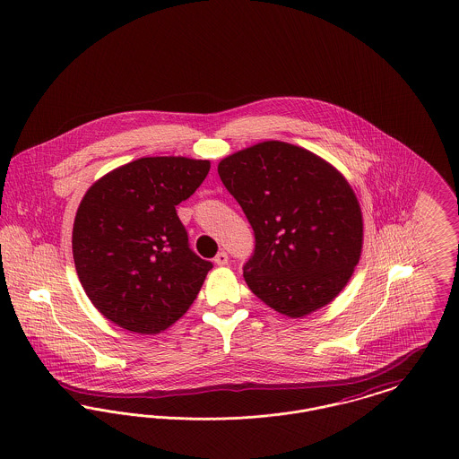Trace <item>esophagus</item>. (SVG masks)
Here are the masks:
<instances>
[{
    "instance_id": "34e87169",
    "label": "esophagus",
    "mask_w": 459,
    "mask_h": 459,
    "mask_svg": "<svg viewBox=\"0 0 459 459\" xmlns=\"http://www.w3.org/2000/svg\"><path fill=\"white\" fill-rule=\"evenodd\" d=\"M215 264L218 267H225L229 264V255L225 251H220L215 256Z\"/></svg>"
}]
</instances>
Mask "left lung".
I'll list each match as a JSON object with an SVG mask.
<instances>
[{
	"label": "left lung",
	"mask_w": 459,
	"mask_h": 459,
	"mask_svg": "<svg viewBox=\"0 0 459 459\" xmlns=\"http://www.w3.org/2000/svg\"><path fill=\"white\" fill-rule=\"evenodd\" d=\"M218 175L255 230L247 288L301 319L331 303L360 260L364 221L349 180L321 156L267 140L218 162Z\"/></svg>",
	"instance_id": "left-lung-1"
}]
</instances>
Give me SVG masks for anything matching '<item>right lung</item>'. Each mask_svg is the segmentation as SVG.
<instances>
[{
	"label": "right lung",
	"mask_w": 459,
	"mask_h": 459,
	"mask_svg": "<svg viewBox=\"0 0 459 459\" xmlns=\"http://www.w3.org/2000/svg\"><path fill=\"white\" fill-rule=\"evenodd\" d=\"M212 162L156 156L100 177L78 206L73 256L82 290L110 323L158 334L187 310L213 267L190 251L175 206L203 184Z\"/></svg>",
	"instance_id": "1"
}]
</instances>
